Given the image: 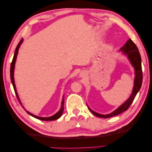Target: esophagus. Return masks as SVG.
<instances>
[{"label":"esophagus","instance_id":"esophagus-1","mask_svg":"<svg viewBox=\"0 0 152 152\" xmlns=\"http://www.w3.org/2000/svg\"><path fill=\"white\" fill-rule=\"evenodd\" d=\"M86 75V73L85 72H82L80 73V77H84Z\"/></svg>","mask_w":152,"mask_h":152}]
</instances>
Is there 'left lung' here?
Returning a JSON list of instances; mask_svg holds the SVG:
<instances>
[{"mask_svg":"<svg viewBox=\"0 0 152 152\" xmlns=\"http://www.w3.org/2000/svg\"><path fill=\"white\" fill-rule=\"evenodd\" d=\"M121 50H122L124 54L127 56L128 59H129L132 65L134 68L136 76L134 78V87H133L132 94L129 98L125 103L110 114H99L93 111L90 108L88 107L90 112L96 117L104 118H110L117 115L122 113L124 111H126V110L129 108L133 101H134L137 93H138V91H140L141 87L142 81V72L141 67V59L138 49H137L136 44L133 42V41L131 39H129L127 41L126 44L121 48Z\"/></svg>","mask_w":152,"mask_h":152,"instance_id":"left-lung-1","label":"left lung"}]
</instances>
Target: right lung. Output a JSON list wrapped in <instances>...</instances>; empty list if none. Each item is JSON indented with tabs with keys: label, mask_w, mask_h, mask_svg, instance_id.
I'll return each instance as SVG.
<instances>
[{
	"label": "right lung",
	"mask_w": 152,
	"mask_h": 152,
	"mask_svg": "<svg viewBox=\"0 0 152 152\" xmlns=\"http://www.w3.org/2000/svg\"><path fill=\"white\" fill-rule=\"evenodd\" d=\"M22 42H23V39L20 41L19 44H18L17 47L16 48L15 53V54H14V57H13V59H12V61L11 62V69H10V75H11V82H12V84L13 87H14V90H15V94L16 95V97H17L18 101H20V99H19V97H18V95L17 92H16V87H15V80H14V69H15V62H16V57H17V54H18V49H19L20 45L21 44ZM20 103L21 104V102H20ZM63 110H64V95L63 96V100H62V103H61V107L60 110H59L58 112H57L56 114L54 115H53L51 117H37V116L34 115L30 113L28 111H26V112L28 113L29 115H31L32 117H34L37 118V119H39V120L44 121H50L57 120L58 118H59V117H60L62 115V114H63Z\"/></svg>",
	"instance_id": "1"
}]
</instances>
